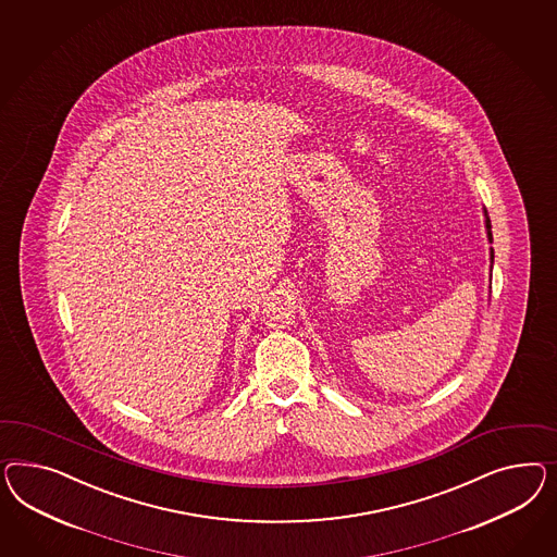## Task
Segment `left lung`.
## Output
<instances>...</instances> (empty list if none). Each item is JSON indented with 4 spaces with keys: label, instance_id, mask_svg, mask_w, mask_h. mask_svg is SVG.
<instances>
[{
    "label": "left lung",
    "instance_id": "left-lung-1",
    "mask_svg": "<svg viewBox=\"0 0 557 557\" xmlns=\"http://www.w3.org/2000/svg\"><path fill=\"white\" fill-rule=\"evenodd\" d=\"M484 227H486V238L488 242H493V225H491V218H488V211L484 209ZM494 264V250L491 248V269Z\"/></svg>",
    "mask_w": 557,
    "mask_h": 557
}]
</instances>
